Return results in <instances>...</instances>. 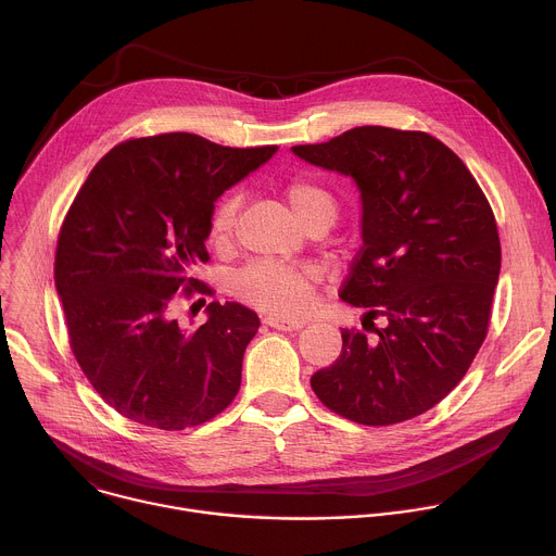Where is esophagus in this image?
I'll return each instance as SVG.
<instances>
[{
  "mask_svg": "<svg viewBox=\"0 0 556 556\" xmlns=\"http://www.w3.org/2000/svg\"><path fill=\"white\" fill-rule=\"evenodd\" d=\"M266 324L275 330H281V332H294V330H301L307 321L303 319H290V316H268Z\"/></svg>",
  "mask_w": 556,
  "mask_h": 556,
  "instance_id": "esophagus-1",
  "label": "esophagus"
}]
</instances>
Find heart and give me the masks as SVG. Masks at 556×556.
<instances>
[{
    "mask_svg": "<svg viewBox=\"0 0 556 556\" xmlns=\"http://www.w3.org/2000/svg\"><path fill=\"white\" fill-rule=\"evenodd\" d=\"M283 195L299 217V222L309 228L314 224H332L339 211V198L334 189L316 176L301 174L283 185ZM242 193H224L211 215H208V240L215 249H226L232 244L240 222ZM312 281L309 268L281 266L273 262H255L247 266L232 281V292L237 299L249 305L268 312L273 316L301 314L312 303Z\"/></svg>",
    "mask_w": 556,
    "mask_h": 556,
    "instance_id": "obj_1",
    "label": "heart"
}]
</instances>
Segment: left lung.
<instances>
[{"label": "left lung", "mask_w": 556, "mask_h": 556, "mask_svg": "<svg viewBox=\"0 0 556 556\" xmlns=\"http://www.w3.org/2000/svg\"><path fill=\"white\" fill-rule=\"evenodd\" d=\"M292 151L361 189L363 247L339 294L367 307L363 329L375 332L343 328V350L309 378L312 391L358 425L412 420L464 378L489 334L502 268L493 208L427 131L365 125Z\"/></svg>", "instance_id": "8db88e82"}]
</instances>
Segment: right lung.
<instances>
[{"mask_svg":"<svg viewBox=\"0 0 556 556\" xmlns=\"http://www.w3.org/2000/svg\"><path fill=\"white\" fill-rule=\"evenodd\" d=\"M275 149L224 147L187 131L129 138L72 200L54 283L72 354L121 416L182 431L213 420L240 391L260 316L213 301L204 326L182 330L174 309L180 299L213 294L193 277L208 262L213 202Z\"/></svg>","mask_w":556,"mask_h":556,"instance_id":"right-lung-1","label":"right lung"}]
</instances>
